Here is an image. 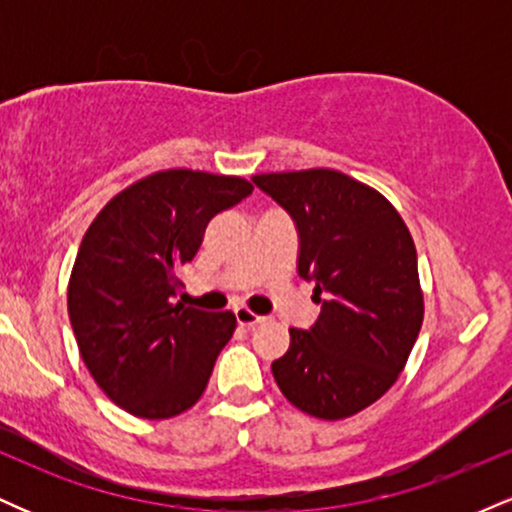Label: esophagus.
Listing matches in <instances>:
<instances>
[{
	"mask_svg": "<svg viewBox=\"0 0 512 512\" xmlns=\"http://www.w3.org/2000/svg\"><path fill=\"white\" fill-rule=\"evenodd\" d=\"M236 320H238V325H243V327H248V330H252V327L267 322V317L252 313L250 308H236Z\"/></svg>",
	"mask_w": 512,
	"mask_h": 512,
	"instance_id": "esophagus-1",
	"label": "esophagus"
}]
</instances>
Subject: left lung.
I'll list each match as a JSON object with an SVG mask.
<instances>
[{"label":"left lung","mask_w":512,"mask_h":512,"mask_svg":"<svg viewBox=\"0 0 512 512\" xmlns=\"http://www.w3.org/2000/svg\"><path fill=\"white\" fill-rule=\"evenodd\" d=\"M298 226V274L313 281L320 317L291 327L272 363L279 390L315 419L358 414L397 383L424 322L411 233L378 190L332 168L252 175Z\"/></svg>","instance_id":"1"}]
</instances>
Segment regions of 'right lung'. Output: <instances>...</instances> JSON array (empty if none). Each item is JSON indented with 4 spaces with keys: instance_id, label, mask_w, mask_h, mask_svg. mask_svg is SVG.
Returning <instances> with one entry per match:
<instances>
[{
    "instance_id": "obj_1",
    "label": "right lung",
    "mask_w": 512,
    "mask_h": 512,
    "mask_svg": "<svg viewBox=\"0 0 512 512\" xmlns=\"http://www.w3.org/2000/svg\"><path fill=\"white\" fill-rule=\"evenodd\" d=\"M250 192L238 175L158 170L117 192L88 226L69 276V320L88 373L127 414L173 419L207 390L236 315L173 296L207 223Z\"/></svg>"
}]
</instances>
